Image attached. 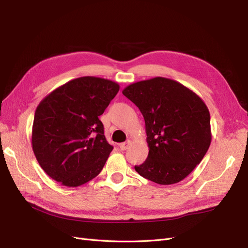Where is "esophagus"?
I'll list each match as a JSON object with an SVG mask.
<instances>
[{"mask_svg": "<svg viewBox=\"0 0 248 248\" xmlns=\"http://www.w3.org/2000/svg\"><path fill=\"white\" fill-rule=\"evenodd\" d=\"M130 144H131V141H130V140H127V141H125V142H121V144L119 145V147H120V149L122 150V151H125V150L128 149V147L130 146Z\"/></svg>", "mask_w": 248, "mask_h": 248, "instance_id": "esophagus-1", "label": "esophagus"}]
</instances>
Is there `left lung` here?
<instances>
[{
    "instance_id": "left-lung-1",
    "label": "left lung",
    "mask_w": 248,
    "mask_h": 248,
    "mask_svg": "<svg viewBox=\"0 0 248 248\" xmlns=\"http://www.w3.org/2000/svg\"><path fill=\"white\" fill-rule=\"evenodd\" d=\"M123 95L145 119L149 154L134 169L150 181H182L204 158L211 144L210 112L190 89L157 77L127 86Z\"/></svg>"
}]
</instances>
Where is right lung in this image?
Segmentation results:
<instances>
[{
    "label": "right lung",
    "mask_w": 248,
    "mask_h": 248,
    "mask_svg": "<svg viewBox=\"0 0 248 248\" xmlns=\"http://www.w3.org/2000/svg\"><path fill=\"white\" fill-rule=\"evenodd\" d=\"M120 86L82 77L66 82L37 107L32 148L42 170L64 186L89 182L102 170L112 151L99 120Z\"/></svg>",
    "instance_id": "1"
}]
</instances>
